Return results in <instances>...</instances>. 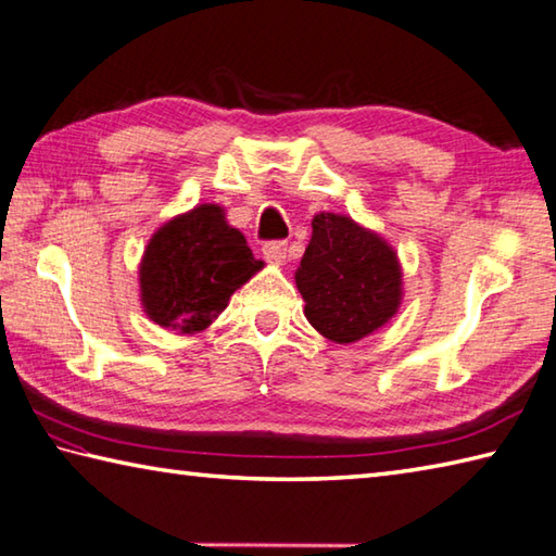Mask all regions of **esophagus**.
Listing matches in <instances>:
<instances>
[{
  "label": "esophagus",
  "mask_w": 556,
  "mask_h": 556,
  "mask_svg": "<svg viewBox=\"0 0 556 556\" xmlns=\"http://www.w3.org/2000/svg\"><path fill=\"white\" fill-rule=\"evenodd\" d=\"M263 255L271 265H285L287 260V243L285 241H269L263 245Z\"/></svg>",
  "instance_id": "esophagus-1"
}]
</instances>
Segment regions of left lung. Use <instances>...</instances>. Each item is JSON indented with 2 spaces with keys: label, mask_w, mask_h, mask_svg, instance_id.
<instances>
[{
  "label": "left lung",
  "mask_w": 556,
  "mask_h": 556,
  "mask_svg": "<svg viewBox=\"0 0 556 556\" xmlns=\"http://www.w3.org/2000/svg\"><path fill=\"white\" fill-rule=\"evenodd\" d=\"M296 269V287L306 301L308 323L337 344L374 334L397 313L402 265L383 236L352 216L320 212Z\"/></svg>",
  "instance_id": "1"
}]
</instances>
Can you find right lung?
I'll use <instances>...</instances> for the list:
<instances>
[{
  "mask_svg": "<svg viewBox=\"0 0 556 556\" xmlns=\"http://www.w3.org/2000/svg\"><path fill=\"white\" fill-rule=\"evenodd\" d=\"M263 267L224 206L198 204L149 238L139 263L141 311L170 332L198 334Z\"/></svg>",
  "mask_w": 556,
  "mask_h": 556,
  "instance_id": "right-lung-1",
  "label": "right lung"
}]
</instances>
